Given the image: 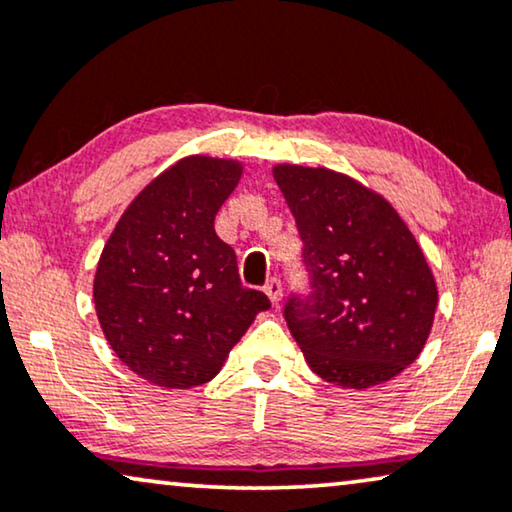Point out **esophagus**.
Listing matches in <instances>:
<instances>
[{"mask_svg": "<svg viewBox=\"0 0 512 512\" xmlns=\"http://www.w3.org/2000/svg\"><path fill=\"white\" fill-rule=\"evenodd\" d=\"M264 292H266V297H269L271 306H278L280 299H283V285H280L278 278H271L269 283L264 285Z\"/></svg>", "mask_w": 512, "mask_h": 512, "instance_id": "obj_1", "label": "esophagus"}]
</instances>
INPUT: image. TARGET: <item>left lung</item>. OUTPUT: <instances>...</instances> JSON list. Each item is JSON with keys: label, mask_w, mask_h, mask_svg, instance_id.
Segmentation results:
<instances>
[{"label": "left lung", "mask_w": 512, "mask_h": 512, "mask_svg": "<svg viewBox=\"0 0 512 512\" xmlns=\"http://www.w3.org/2000/svg\"><path fill=\"white\" fill-rule=\"evenodd\" d=\"M273 178L311 271V297L285 306L311 371L343 390L399 376L420 357L438 304L413 232L383 194L338 171L276 164Z\"/></svg>", "instance_id": "obj_1"}]
</instances>
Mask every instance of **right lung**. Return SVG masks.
<instances>
[{"label": "right lung", "instance_id": "1", "mask_svg": "<svg viewBox=\"0 0 512 512\" xmlns=\"http://www.w3.org/2000/svg\"><path fill=\"white\" fill-rule=\"evenodd\" d=\"M243 164L190 155L136 194L97 262V318L120 362L162 390H187L218 376L255 315L262 292L241 285L232 246L215 215Z\"/></svg>", "mask_w": 512, "mask_h": 512}]
</instances>
